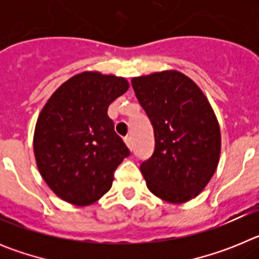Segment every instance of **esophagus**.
Wrapping results in <instances>:
<instances>
[{"label":"esophagus","mask_w":259,"mask_h":259,"mask_svg":"<svg viewBox=\"0 0 259 259\" xmlns=\"http://www.w3.org/2000/svg\"><path fill=\"white\" fill-rule=\"evenodd\" d=\"M124 143H125V145L128 146V149H134V139H132L131 136H128V137H125L124 139Z\"/></svg>","instance_id":"34e87169"}]
</instances>
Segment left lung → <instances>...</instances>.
I'll return each instance as SVG.
<instances>
[{"mask_svg":"<svg viewBox=\"0 0 259 259\" xmlns=\"http://www.w3.org/2000/svg\"><path fill=\"white\" fill-rule=\"evenodd\" d=\"M131 84L154 130V153L140 166L146 187L170 203L197 197L221 155V128L209 100L176 70L132 77Z\"/></svg>","mask_w":259,"mask_h":259,"instance_id":"1","label":"left lung"}]
</instances>
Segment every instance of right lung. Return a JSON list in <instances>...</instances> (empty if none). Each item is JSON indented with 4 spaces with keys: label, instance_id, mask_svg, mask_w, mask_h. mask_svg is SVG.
Here are the masks:
<instances>
[{
    "label": "right lung",
    "instance_id": "add662e5",
    "mask_svg": "<svg viewBox=\"0 0 259 259\" xmlns=\"http://www.w3.org/2000/svg\"><path fill=\"white\" fill-rule=\"evenodd\" d=\"M128 87L124 77L84 71L62 84L41 110L33 135L36 164L61 200L87 206L111 188L130 150L107 107Z\"/></svg>",
    "mask_w": 259,
    "mask_h": 259
}]
</instances>
